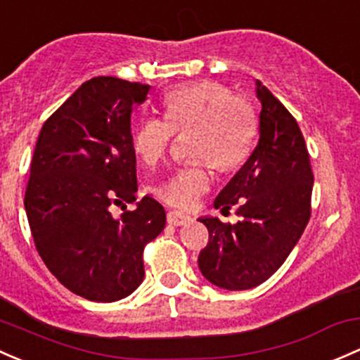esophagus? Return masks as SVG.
Instances as JSON below:
<instances>
[{"mask_svg": "<svg viewBox=\"0 0 360 360\" xmlns=\"http://www.w3.org/2000/svg\"><path fill=\"white\" fill-rule=\"evenodd\" d=\"M167 222L170 226H186V224H190L191 222V217L190 215H184V214H181V212H176V210H172V212H169L167 214Z\"/></svg>", "mask_w": 360, "mask_h": 360, "instance_id": "obj_1", "label": "esophagus"}]
</instances>
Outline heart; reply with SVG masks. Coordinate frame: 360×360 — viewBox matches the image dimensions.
<instances>
[{
  "label": "heart",
  "mask_w": 360,
  "mask_h": 360,
  "mask_svg": "<svg viewBox=\"0 0 360 360\" xmlns=\"http://www.w3.org/2000/svg\"><path fill=\"white\" fill-rule=\"evenodd\" d=\"M164 119L145 117L131 136L132 150L146 165L157 164L170 148L174 134H188L190 164L177 169L155 188L160 200L190 210L209 191L207 160L219 170H233L245 162L257 132L252 103L217 81L181 84L162 100Z\"/></svg>",
  "instance_id": "1"
}]
</instances>
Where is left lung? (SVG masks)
Instances as JSON below:
<instances>
[{"label": "left lung", "instance_id": "obj_1", "mask_svg": "<svg viewBox=\"0 0 360 360\" xmlns=\"http://www.w3.org/2000/svg\"><path fill=\"white\" fill-rule=\"evenodd\" d=\"M259 143L245 165L215 198V209L238 205L236 224L202 217L209 243L200 252L202 274L219 288L240 291L271 278L310 219L314 174L300 127L260 81Z\"/></svg>", "mask_w": 360, "mask_h": 360}]
</instances>
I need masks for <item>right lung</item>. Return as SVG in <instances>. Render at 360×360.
Listing matches in <instances>:
<instances>
[{"label": "right lung", "mask_w": 360, "mask_h": 360, "mask_svg": "<svg viewBox=\"0 0 360 360\" xmlns=\"http://www.w3.org/2000/svg\"><path fill=\"white\" fill-rule=\"evenodd\" d=\"M150 86L117 77L86 81L37 138L25 212L37 253L72 293L115 302L145 276L143 250L165 228V210L145 196L119 219L112 205L136 202L132 107Z\"/></svg>", "instance_id": "1"}]
</instances>
